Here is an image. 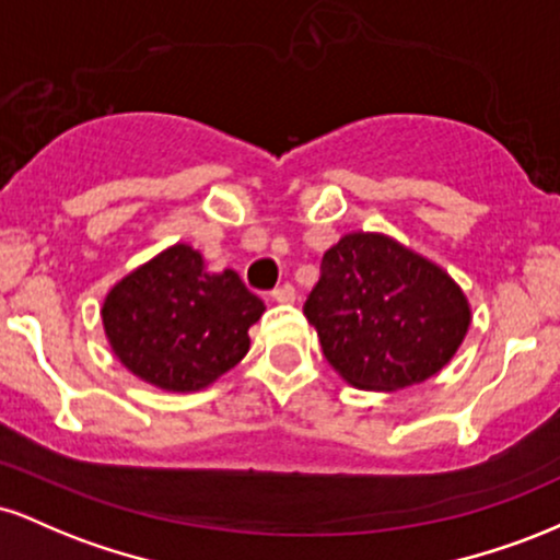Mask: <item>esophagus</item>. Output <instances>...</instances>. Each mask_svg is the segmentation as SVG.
<instances>
[{
	"instance_id": "34e87169",
	"label": "esophagus",
	"mask_w": 560,
	"mask_h": 560,
	"mask_svg": "<svg viewBox=\"0 0 560 560\" xmlns=\"http://www.w3.org/2000/svg\"><path fill=\"white\" fill-rule=\"evenodd\" d=\"M271 298H273L276 302H281V305H287V302H294V287H292V284L276 287L273 292H271Z\"/></svg>"
}]
</instances>
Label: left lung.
I'll return each mask as SVG.
<instances>
[{
	"mask_svg": "<svg viewBox=\"0 0 560 560\" xmlns=\"http://www.w3.org/2000/svg\"><path fill=\"white\" fill-rule=\"evenodd\" d=\"M326 361L358 389L395 392L442 371L471 307L450 276L384 234H345L326 249L305 300Z\"/></svg>",
	"mask_w": 560,
	"mask_h": 560,
	"instance_id": "8db88e82",
	"label": "left lung"
}]
</instances>
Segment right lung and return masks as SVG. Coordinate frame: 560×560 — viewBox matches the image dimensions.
I'll return each mask as SVG.
<instances>
[{
  "label": "right lung",
  "mask_w": 560,
  "mask_h": 560,
  "mask_svg": "<svg viewBox=\"0 0 560 560\" xmlns=\"http://www.w3.org/2000/svg\"><path fill=\"white\" fill-rule=\"evenodd\" d=\"M266 311L231 268L205 271L189 244H173L110 289L102 324L133 376L168 392H197L249 350V326Z\"/></svg>",
  "instance_id": "right-lung-1"
}]
</instances>
